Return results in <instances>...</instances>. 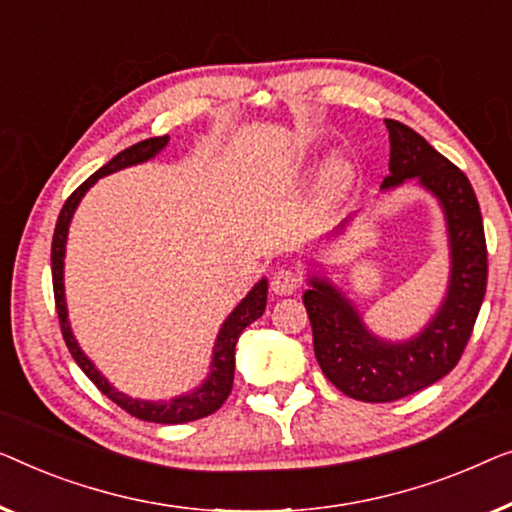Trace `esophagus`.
Masks as SVG:
<instances>
[{"instance_id": "obj_1", "label": "esophagus", "mask_w": 512, "mask_h": 512, "mask_svg": "<svg viewBox=\"0 0 512 512\" xmlns=\"http://www.w3.org/2000/svg\"><path fill=\"white\" fill-rule=\"evenodd\" d=\"M301 287V276L294 269H278L271 278V290L278 297H290Z\"/></svg>"}]
</instances>
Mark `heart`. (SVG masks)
<instances>
[{
    "label": "heart",
    "instance_id": "obj_1",
    "mask_svg": "<svg viewBox=\"0 0 512 512\" xmlns=\"http://www.w3.org/2000/svg\"><path fill=\"white\" fill-rule=\"evenodd\" d=\"M304 167H306L304 157H294V160L283 169V174H299ZM350 178H352L350 164L345 160H334L327 167L325 176H322V187H325V192L329 194V197H336V194H341L345 187L350 185Z\"/></svg>",
    "mask_w": 512,
    "mask_h": 512
}]
</instances>
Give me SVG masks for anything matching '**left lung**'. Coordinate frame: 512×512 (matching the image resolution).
<instances>
[{
  "label": "left lung",
  "mask_w": 512,
  "mask_h": 512,
  "mask_svg": "<svg viewBox=\"0 0 512 512\" xmlns=\"http://www.w3.org/2000/svg\"><path fill=\"white\" fill-rule=\"evenodd\" d=\"M385 125L390 176L380 187L390 190L417 178L438 199L448 227L450 280L445 299L420 334L385 341L369 331L357 306L334 283L308 278L311 290L304 292V306L320 369L343 394L366 403L397 401L448 376L469 343L487 290L485 229L469 178L415 129L397 120H385Z\"/></svg>",
  "instance_id": "obj_1"
}]
</instances>
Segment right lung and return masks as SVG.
Returning a JSON list of instances; mask_svg holds the SVG:
<instances>
[{
	"instance_id": "add662e5",
	"label": "right lung",
	"mask_w": 512,
	"mask_h": 512,
	"mask_svg": "<svg viewBox=\"0 0 512 512\" xmlns=\"http://www.w3.org/2000/svg\"><path fill=\"white\" fill-rule=\"evenodd\" d=\"M169 143V136H153V139L139 141L134 146H129L113 157L111 162H106L102 169L95 171L88 181L81 187H76L71 192V197L64 201L60 218H57L55 234H53V248H50V269H53V292H55V308L57 318H60V329L64 336V343L71 352V357L76 359V364L81 366L85 376H88L92 383L97 385V390L106 394L113 403H118L122 410H127L129 415L139 417V420L146 422H157V424H183L192 420H201V417L213 415L222 403L227 401L229 392H232L234 385V350L236 341H239L241 331L248 325H253L257 318H262L266 308V292H269V283L266 278L259 280V283L246 294V299H241V304L229 313V318L222 322L220 334L215 338L213 345V359H211V373L201 383L197 390L181 394V397H174L169 401H143V399H132L127 394L115 390V387L106 380L95 364L90 362L88 355L81 350V345L74 338V331L69 325L67 315V299H64V250H67V234L71 218H74L76 206L81 204L85 192L90 190L102 176L115 174V171L134 167V164L148 162L160 153V150Z\"/></svg>"
}]
</instances>
